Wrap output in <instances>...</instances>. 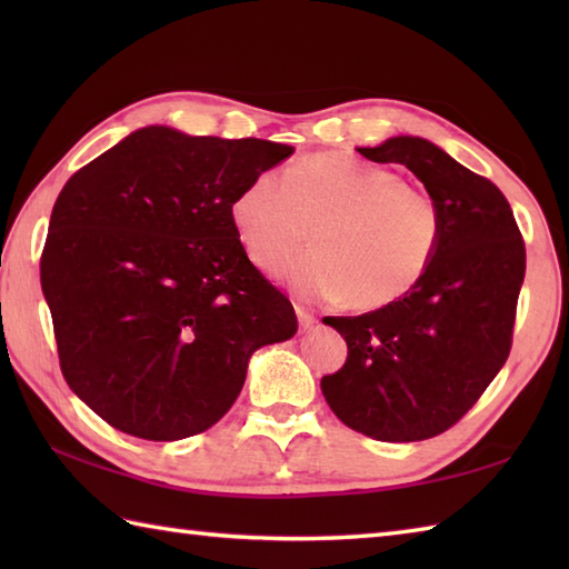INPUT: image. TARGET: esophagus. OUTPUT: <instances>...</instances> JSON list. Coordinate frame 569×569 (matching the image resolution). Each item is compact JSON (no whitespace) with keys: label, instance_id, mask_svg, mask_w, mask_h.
I'll return each mask as SVG.
<instances>
[{"label":"esophagus","instance_id":"obj_1","mask_svg":"<svg viewBox=\"0 0 569 569\" xmlns=\"http://www.w3.org/2000/svg\"><path fill=\"white\" fill-rule=\"evenodd\" d=\"M296 316H298V322H300V328H303V330H308V328H312V325H316V316H312V312L306 306L296 303Z\"/></svg>","mask_w":569,"mask_h":569}]
</instances>
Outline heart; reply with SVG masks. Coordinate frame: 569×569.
Masks as SVG:
<instances>
[{"instance_id": "obj_1", "label": "heart", "mask_w": 569, "mask_h": 569, "mask_svg": "<svg viewBox=\"0 0 569 569\" xmlns=\"http://www.w3.org/2000/svg\"><path fill=\"white\" fill-rule=\"evenodd\" d=\"M229 214L241 247L266 273H278L308 247L288 278L303 293L345 298L359 310L386 308L428 273L442 234L430 190L383 166L347 153H312L286 178L253 176L237 190Z\"/></svg>"}]
</instances>
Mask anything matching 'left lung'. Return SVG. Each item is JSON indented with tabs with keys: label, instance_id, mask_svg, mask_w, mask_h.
<instances>
[{
	"label": "left lung",
	"instance_id": "8db88e82",
	"mask_svg": "<svg viewBox=\"0 0 569 569\" xmlns=\"http://www.w3.org/2000/svg\"><path fill=\"white\" fill-rule=\"evenodd\" d=\"M357 151L413 171L440 204L442 234L408 296L322 320L345 337L347 361L320 386L347 428L383 442L428 440L450 430L509 359L526 244L503 192L435 143L393 137Z\"/></svg>",
	"mask_w": 569,
	"mask_h": 569
}]
</instances>
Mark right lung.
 <instances>
[{
	"instance_id": "obj_1",
	"label": "right lung",
	"mask_w": 569,
	"mask_h": 569,
	"mask_svg": "<svg viewBox=\"0 0 569 569\" xmlns=\"http://www.w3.org/2000/svg\"><path fill=\"white\" fill-rule=\"evenodd\" d=\"M291 153L143 127L60 190L41 288L60 371L112 428L156 442L212 428L249 357L296 335L291 300L249 261L229 214L241 186Z\"/></svg>"
}]
</instances>
